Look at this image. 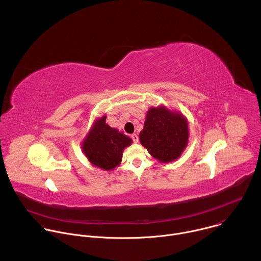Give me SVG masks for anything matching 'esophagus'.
Segmentation results:
<instances>
[{"instance_id": "34e87169", "label": "esophagus", "mask_w": 261, "mask_h": 261, "mask_svg": "<svg viewBox=\"0 0 261 261\" xmlns=\"http://www.w3.org/2000/svg\"><path fill=\"white\" fill-rule=\"evenodd\" d=\"M131 137H132V139H133V141H134L135 143H137V142H138V139H139V138H138V135H137L136 133H135V134H132V135H131Z\"/></svg>"}]
</instances>
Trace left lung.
Here are the masks:
<instances>
[{
  "instance_id": "left-lung-1",
  "label": "left lung",
  "mask_w": 261,
  "mask_h": 261,
  "mask_svg": "<svg viewBox=\"0 0 261 261\" xmlns=\"http://www.w3.org/2000/svg\"><path fill=\"white\" fill-rule=\"evenodd\" d=\"M188 120L180 111L161 104L146 111L139 140L150 155L161 163L178 159L189 142Z\"/></svg>"
}]
</instances>
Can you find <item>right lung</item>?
<instances>
[{
	"label": "right lung",
	"mask_w": 261,
	"mask_h": 261,
	"mask_svg": "<svg viewBox=\"0 0 261 261\" xmlns=\"http://www.w3.org/2000/svg\"><path fill=\"white\" fill-rule=\"evenodd\" d=\"M132 142L129 136L106 124L104 115L94 120L82 141V150L92 165L110 171L121 164L124 150Z\"/></svg>",
	"instance_id": "add662e5"
}]
</instances>
